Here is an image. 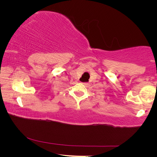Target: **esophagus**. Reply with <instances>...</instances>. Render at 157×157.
Segmentation results:
<instances>
[{
	"mask_svg": "<svg viewBox=\"0 0 157 157\" xmlns=\"http://www.w3.org/2000/svg\"><path fill=\"white\" fill-rule=\"evenodd\" d=\"M82 84H84V85H87V84H88V83H86V82H83Z\"/></svg>",
	"mask_w": 157,
	"mask_h": 157,
	"instance_id": "esophagus-1",
	"label": "esophagus"
}]
</instances>
